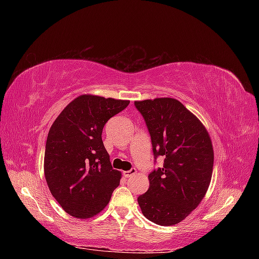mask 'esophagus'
I'll return each instance as SVG.
<instances>
[{"mask_svg":"<svg viewBox=\"0 0 259 259\" xmlns=\"http://www.w3.org/2000/svg\"><path fill=\"white\" fill-rule=\"evenodd\" d=\"M136 172H137V170H136V168H131L130 170H128V171H124L123 174H124V177H126V178H129V177H133L134 175H136Z\"/></svg>","mask_w":259,"mask_h":259,"instance_id":"obj_1","label":"esophagus"}]
</instances>
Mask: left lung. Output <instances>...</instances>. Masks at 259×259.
<instances>
[{
  "label": "left lung",
  "instance_id": "obj_1",
  "mask_svg": "<svg viewBox=\"0 0 259 259\" xmlns=\"http://www.w3.org/2000/svg\"><path fill=\"white\" fill-rule=\"evenodd\" d=\"M151 137L153 157L163 166L148 176L149 189L138 197L144 216L161 226L180 223L199 205L210 184V137L195 114L172 98L136 101Z\"/></svg>",
  "mask_w": 259,
  "mask_h": 259
}]
</instances>
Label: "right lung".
I'll return each mask as SVG.
<instances>
[{
  "label": "right lung",
  "instance_id": "obj_1",
  "mask_svg": "<svg viewBox=\"0 0 259 259\" xmlns=\"http://www.w3.org/2000/svg\"><path fill=\"white\" fill-rule=\"evenodd\" d=\"M130 101L91 95L70 102L51 125L45 153V176L65 212L90 218L108 205L120 184L102 141L107 121Z\"/></svg>",
  "mask_w": 259,
  "mask_h": 259
}]
</instances>
